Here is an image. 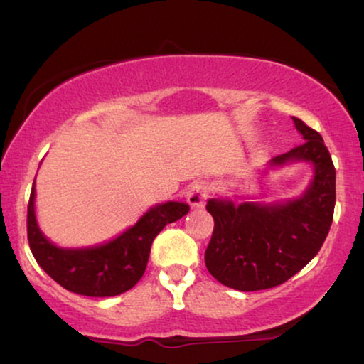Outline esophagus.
I'll list each match as a JSON object with an SVG mask.
<instances>
[{"instance_id":"obj_1","label":"esophagus","mask_w":364,"mask_h":364,"mask_svg":"<svg viewBox=\"0 0 364 364\" xmlns=\"http://www.w3.org/2000/svg\"><path fill=\"white\" fill-rule=\"evenodd\" d=\"M207 198H208V186L207 183L203 181L193 183L186 193V200L191 205V208H203L205 207Z\"/></svg>"}]
</instances>
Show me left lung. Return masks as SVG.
<instances>
[{
	"label": "left lung",
	"instance_id": "1",
	"mask_svg": "<svg viewBox=\"0 0 364 364\" xmlns=\"http://www.w3.org/2000/svg\"><path fill=\"white\" fill-rule=\"evenodd\" d=\"M303 144L274 157L260 171L310 164L313 176L303 193L277 202L235 193V198H210L207 212L214 232L205 252L207 270L236 291H262L286 282L308 265L328 235L336 207V169L318 132L294 118Z\"/></svg>",
	"mask_w": 364,
	"mask_h": 364
}]
</instances>
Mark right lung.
<instances>
[{
    "instance_id": "right-lung-1",
    "label": "right lung",
    "mask_w": 364,
    "mask_h": 364,
    "mask_svg": "<svg viewBox=\"0 0 364 364\" xmlns=\"http://www.w3.org/2000/svg\"><path fill=\"white\" fill-rule=\"evenodd\" d=\"M185 202L150 207L135 224L104 243L65 248L41 231L36 215V179L27 208V235L36 262L66 291L90 298H109L132 289L147 269L150 246L166 225L188 214Z\"/></svg>"
}]
</instances>
